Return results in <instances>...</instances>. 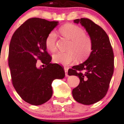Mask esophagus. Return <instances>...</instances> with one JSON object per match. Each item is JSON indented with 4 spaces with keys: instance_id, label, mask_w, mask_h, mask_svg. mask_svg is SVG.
Returning <instances> with one entry per match:
<instances>
[{
    "instance_id": "esophagus-1",
    "label": "esophagus",
    "mask_w": 124,
    "mask_h": 124,
    "mask_svg": "<svg viewBox=\"0 0 124 124\" xmlns=\"http://www.w3.org/2000/svg\"><path fill=\"white\" fill-rule=\"evenodd\" d=\"M64 70H65V75L66 77L68 76V69L66 67H64Z\"/></svg>"
}]
</instances>
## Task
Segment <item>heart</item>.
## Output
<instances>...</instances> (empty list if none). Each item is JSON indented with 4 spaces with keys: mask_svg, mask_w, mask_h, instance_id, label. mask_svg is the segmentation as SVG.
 <instances>
[{
    "mask_svg": "<svg viewBox=\"0 0 124 124\" xmlns=\"http://www.w3.org/2000/svg\"><path fill=\"white\" fill-rule=\"evenodd\" d=\"M61 35L70 41L67 53H59L54 55L53 60L56 63L68 65L74 62L77 58L83 60L87 58L92 53L93 41L89 36L85 35L84 30L77 25L66 24L59 30ZM56 33L52 31L49 33L45 40V45L50 52L56 50Z\"/></svg>",
    "mask_w": 124,
    "mask_h": 124,
    "instance_id": "b5f03b06",
    "label": "heart"
}]
</instances>
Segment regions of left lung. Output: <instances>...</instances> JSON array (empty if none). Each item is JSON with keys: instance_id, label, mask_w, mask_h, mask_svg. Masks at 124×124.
<instances>
[{"instance_id": "left-lung-1", "label": "left lung", "mask_w": 124, "mask_h": 124, "mask_svg": "<svg viewBox=\"0 0 124 124\" xmlns=\"http://www.w3.org/2000/svg\"><path fill=\"white\" fill-rule=\"evenodd\" d=\"M85 28L93 41L92 53L87 60L68 70L69 75H76L80 83L72 91L77 102L89 105L106 96L114 69V55L110 39L101 27L88 18L74 20Z\"/></svg>"}]
</instances>
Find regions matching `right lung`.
Wrapping results in <instances>:
<instances>
[{"label": "right lung", "mask_w": 124, "mask_h": 124, "mask_svg": "<svg viewBox=\"0 0 124 124\" xmlns=\"http://www.w3.org/2000/svg\"><path fill=\"white\" fill-rule=\"evenodd\" d=\"M58 24L57 21L32 18L14 32L10 40L8 65L12 84L19 96L32 105L49 101L53 95L52 82L65 77L62 66L50 63L52 58L45 45L47 36ZM37 60L46 67L37 68Z\"/></svg>", "instance_id": "right-lung-1"}]
</instances>
